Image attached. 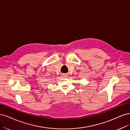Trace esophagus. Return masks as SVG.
<instances>
[{
    "mask_svg": "<svg viewBox=\"0 0 130 130\" xmlns=\"http://www.w3.org/2000/svg\"><path fill=\"white\" fill-rule=\"evenodd\" d=\"M62 76H63L64 77H66V74H62Z\"/></svg>",
    "mask_w": 130,
    "mask_h": 130,
    "instance_id": "obj_1",
    "label": "esophagus"
}]
</instances>
